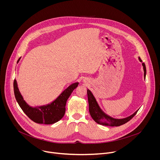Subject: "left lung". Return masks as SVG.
<instances>
[{
    "instance_id": "1",
    "label": "left lung",
    "mask_w": 160,
    "mask_h": 160,
    "mask_svg": "<svg viewBox=\"0 0 160 160\" xmlns=\"http://www.w3.org/2000/svg\"><path fill=\"white\" fill-rule=\"evenodd\" d=\"M139 59L141 62H142V61L141 59L139 57ZM143 66V69H144V78L146 77V68L144 62L142 63ZM87 96H88V109H89V112L91 117L92 119L98 123L104 125V126H110V127H118L120 125H122L128 121H130L135 115L136 113L138 112L139 111L137 110L134 113H133L132 115L122 118V119H117L114 118L107 114H106L99 107L96 98H94L92 93L91 92V91L88 89H87Z\"/></svg>"
}]
</instances>
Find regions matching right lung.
Returning a JSON list of instances; mask_svg holds the SVG:
<instances>
[{
    "instance_id": "1",
    "label": "right lung",
    "mask_w": 160,
    "mask_h": 160,
    "mask_svg": "<svg viewBox=\"0 0 160 160\" xmlns=\"http://www.w3.org/2000/svg\"><path fill=\"white\" fill-rule=\"evenodd\" d=\"M20 59H18V62ZM78 82L70 85L50 104L36 107L29 106L23 99L18 87L17 82L14 81V92L16 99L23 112L35 123L40 124H53L59 121L64 115L66 104L73 90L77 87Z\"/></svg>"
}]
</instances>
